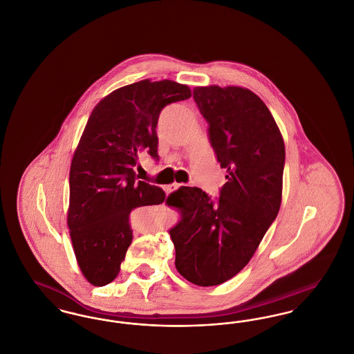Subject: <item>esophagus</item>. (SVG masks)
<instances>
[{"instance_id": "34e87169", "label": "esophagus", "mask_w": 354, "mask_h": 354, "mask_svg": "<svg viewBox=\"0 0 354 354\" xmlns=\"http://www.w3.org/2000/svg\"><path fill=\"white\" fill-rule=\"evenodd\" d=\"M179 187H182V185H179V183H174V185H167L166 187V189H167V192H174V191H176Z\"/></svg>"}]
</instances>
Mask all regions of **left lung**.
<instances>
[{
    "label": "left lung",
    "mask_w": 354,
    "mask_h": 354,
    "mask_svg": "<svg viewBox=\"0 0 354 354\" xmlns=\"http://www.w3.org/2000/svg\"><path fill=\"white\" fill-rule=\"evenodd\" d=\"M194 100L225 185L214 201L198 187H180L167 204L180 221L169 230L175 267L189 283L219 286L243 270L276 219L283 192L286 146L268 107L248 88L205 86Z\"/></svg>",
    "instance_id": "left-lung-1"
}]
</instances>
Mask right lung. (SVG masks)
I'll return each mask as SVG.
<instances>
[{
	"label": "right lung",
	"mask_w": 354,
	"mask_h": 354,
	"mask_svg": "<svg viewBox=\"0 0 354 354\" xmlns=\"http://www.w3.org/2000/svg\"><path fill=\"white\" fill-rule=\"evenodd\" d=\"M191 97L169 80L123 86L93 110L70 167L68 225L78 266L90 284L111 283L133 241L131 211L165 202L158 185L138 180L134 167L147 152L159 160L160 111Z\"/></svg>",
	"instance_id": "add662e5"
}]
</instances>
